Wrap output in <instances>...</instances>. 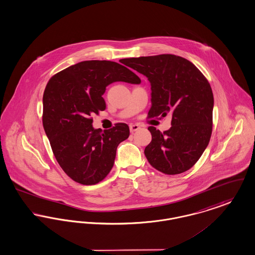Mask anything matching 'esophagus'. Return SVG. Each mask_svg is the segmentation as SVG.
<instances>
[{
	"instance_id": "1",
	"label": "esophagus",
	"mask_w": 255,
	"mask_h": 255,
	"mask_svg": "<svg viewBox=\"0 0 255 255\" xmlns=\"http://www.w3.org/2000/svg\"><path fill=\"white\" fill-rule=\"evenodd\" d=\"M139 129V125L137 124H131L130 125V132L131 133H134L135 131H137Z\"/></svg>"
}]
</instances>
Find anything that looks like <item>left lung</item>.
Wrapping results in <instances>:
<instances>
[{
	"mask_svg": "<svg viewBox=\"0 0 255 255\" xmlns=\"http://www.w3.org/2000/svg\"><path fill=\"white\" fill-rule=\"evenodd\" d=\"M151 84L148 118L171 116L164 133L150 126L152 140L144 154L157 170L174 175L190 169L207 147L213 128L214 96L209 82L190 60L179 56L123 59Z\"/></svg>",
	"mask_w": 255,
	"mask_h": 255,
	"instance_id": "8db88e82",
	"label": "left lung"
}]
</instances>
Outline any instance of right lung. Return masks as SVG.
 Masks as SVG:
<instances>
[{"mask_svg":"<svg viewBox=\"0 0 255 255\" xmlns=\"http://www.w3.org/2000/svg\"><path fill=\"white\" fill-rule=\"evenodd\" d=\"M115 82L139 84L127 67L110 60H85L53 76L43 93L42 123L63 171L77 183L95 185L114 166L117 148L130 135L126 123L102 131L91 115L106 109L102 97Z\"/></svg>","mask_w":255,"mask_h":255,"instance_id":"obj_1","label":"right lung"}]
</instances>
